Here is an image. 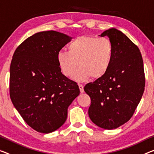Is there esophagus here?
<instances>
[{
  "label": "esophagus",
  "mask_w": 154,
  "mask_h": 154,
  "mask_svg": "<svg viewBox=\"0 0 154 154\" xmlns=\"http://www.w3.org/2000/svg\"><path fill=\"white\" fill-rule=\"evenodd\" d=\"M79 87L80 93L82 94V93H83V92H84V87H83V85H81V84H79Z\"/></svg>",
  "instance_id": "34e87169"
}]
</instances>
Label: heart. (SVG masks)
I'll use <instances>...</instances> for the list:
<instances>
[{
	"mask_svg": "<svg viewBox=\"0 0 154 154\" xmlns=\"http://www.w3.org/2000/svg\"><path fill=\"white\" fill-rule=\"evenodd\" d=\"M68 52L60 51L57 55L59 68L67 77L73 76L78 82L91 77L96 80L103 77L109 69L113 55L112 42L107 38L81 36L75 38L67 46Z\"/></svg>",
	"mask_w": 154,
	"mask_h": 154,
	"instance_id": "obj_1",
	"label": "heart"
}]
</instances>
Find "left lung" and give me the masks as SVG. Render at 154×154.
Returning <instances> with one entry per match:
<instances>
[{
  "label": "left lung",
  "instance_id": "1",
  "mask_svg": "<svg viewBox=\"0 0 154 154\" xmlns=\"http://www.w3.org/2000/svg\"><path fill=\"white\" fill-rule=\"evenodd\" d=\"M99 36L113 45L110 67L103 77L84 90L91 98L88 113L97 126L116 129L131 118L145 90L144 65L140 49L122 32L111 28Z\"/></svg>",
  "mask_w": 154,
  "mask_h": 154
}]
</instances>
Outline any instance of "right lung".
Here are the masks:
<instances>
[{
	"label": "right lung",
	"instance_id": "1",
	"mask_svg": "<svg viewBox=\"0 0 154 154\" xmlns=\"http://www.w3.org/2000/svg\"><path fill=\"white\" fill-rule=\"evenodd\" d=\"M72 38L56 31L38 32L16 49L10 65L9 94L14 107L36 131L49 134L65 123L67 109L79 95L64 75L57 55Z\"/></svg>",
	"mask_w": 154,
	"mask_h": 154
}]
</instances>
